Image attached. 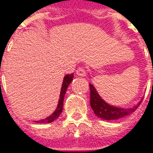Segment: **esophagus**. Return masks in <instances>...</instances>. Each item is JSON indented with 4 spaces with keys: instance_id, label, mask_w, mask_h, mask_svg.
I'll return each mask as SVG.
<instances>
[{
    "instance_id": "obj_1",
    "label": "esophagus",
    "mask_w": 153,
    "mask_h": 153,
    "mask_svg": "<svg viewBox=\"0 0 153 153\" xmlns=\"http://www.w3.org/2000/svg\"><path fill=\"white\" fill-rule=\"evenodd\" d=\"M76 73L79 76H86V71L83 67H79L78 69L76 71Z\"/></svg>"
}]
</instances>
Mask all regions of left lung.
<instances>
[{
    "mask_svg": "<svg viewBox=\"0 0 153 153\" xmlns=\"http://www.w3.org/2000/svg\"><path fill=\"white\" fill-rule=\"evenodd\" d=\"M90 86V104L91 109L94 111L95 115L98 117L99 118L103 120H117V119L124 117L127 115L131 114L136 111L142 102V100L136 106L131 108H121L114 106L109 105L103 100L96 90V88L92 84H89ZM153 86V83H152Z\"/></svg>",
    "mask_w": 153,
    "mask_h": 153,
    "instance_id": "8db88e82",
    "label": "left lung"
}]
</instances>
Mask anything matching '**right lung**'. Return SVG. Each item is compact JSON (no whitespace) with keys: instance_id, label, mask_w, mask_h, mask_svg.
Instances as JSON below:
<instances>
[{"instance_id":"obj_1","label":"right lung","mask_w":153,"mask_h":153,"mask_svg":"<svg viewBox=\"0 0 153 153\" xmlns=\"http://www.w3.org/2000/svg\"><path fill=\"white\" fill-rule=\"evenodd\" d=\"M73 80V73L72 74L66 75L64 76L63 79L62 86V89H61V93H60V98H59L58 105L56 109L55 110V111L52 114L47 117L46 118L40 120V121H36V123H52L53 121H55L56 118H58L59 116L61 115L62 111L63 109V101H64V97L66 94V91L67 90V87L70 85V83L71 82V81Z\"/></svg>"}]
</instances>
